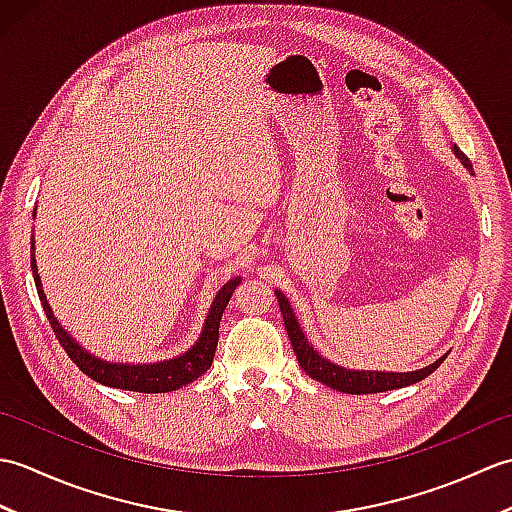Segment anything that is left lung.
I'll return each instance as SVG.
<instances>
[{"instance_id": "1", "label": "left lung", "mask_w": 512, "mask_h": 512, "mask_svg": "<svg viewBox=\"0 0 512 512\" xmlns=\"http://www.w3.org/2000/svg\"><path fill=\"white\" fill-rule=\"evenodd\" d=\"M455 158H460L462 165L473 173V165L471 160L466 158L458 145H451ZM277 301H279V310L284 314V325L288 330L290 336V343H292V350L297 354V361L301 365L303 372H306L310 378L319 380V383L328 385L336 391H343V394H380V391H391V389H400V387H407L413 383H420L422 378H427L429 374L436 372L440 367V363L447 358V354L440 356L438 361H433L431 365L416 369V372H378V369H347L332 363L330 358H325L321 352H317V347H314L308 336L303 334L301 325L295 317V310H292L290 301L286 299V295L281 290H275Z\"/></svg>"}]
</instances>
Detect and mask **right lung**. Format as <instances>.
<instances>
[{
	"instance_id": "right-lung-1",
	"label": "right lung",
	"mask_w": 512,
	"mask_h": 512,
	"mask_svg": "<svg viewBox=\"0 0 512 512\" xmlns=\"http://www.w3.org/2000/svg\"><path fill=\"white\" fill-rule=\"evenodd\" d=\"M32 215H37V209ZM30 266H32V277H35V286L39 292L43 312H46V317L52 325V332L57 334L61 347L68 352L72 363L79 367L85 376L96 380V383L125 389V391H140V394H167V391H176L184 385L193 383L195 378H200L206 369L211 367L215 347H217V336H220L222 314L228 306V299H231L233 290L242 284V279L233 277L231 281H226L220 290H217V295L209 308V314H206L204 319L198 341H195L184 354L176 358H167V361H158V363H114L85 350V347L63 328L59 319L54 317L37 273L35 237H32L30 242Z\"/></svg>"
}]
</instances>
